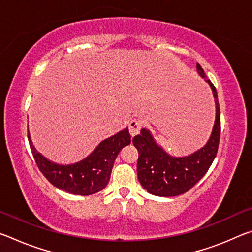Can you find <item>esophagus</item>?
I'll return each instance as SVG.
<instances>
[{"label":"esophagus","instance_id":"34e87169","mask_svg":"<svg viewBox=\"0 0 252 252\" xmlns=\"http://www.w3.org/2000/svg\"><path fill=\"white\" fill-rule=\"evenodd\" d=\"M142 129V122L138 120V119H133L129 122V132L131 136L136 135L140 132V130Z\"/></svg>","mask_w":252,"mask_h":252}]
</instances>
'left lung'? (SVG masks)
I'll return each instance as SVG.
<instances>
[{
	"label": "left lung",
	"mask_w": 252,
	"mask_h": 252,
	"mask_svg": "<svg viewBox=\"0 0 252 252\" xmlns=\"http://www.w3.org/2000/svg\"><path fill=\"white\" fill-rule=\"evenodd\" d=\"M197 70L202 78H206L199 63ZM207 82L215 96L216 121L210 139L203 148L188 157L174 158L158 146L146 129H142L141 133L132 140L139 151L136 164L138 179L149 193L159 197H176L187 192L201 180L215 160L220 140V108L215 85L210 80H207Z\"/></svg>",
	"instance_id": "1"
}]
</instances>
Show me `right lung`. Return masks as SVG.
<instances>
[{"label": "right lung", "mask_w": 252, "mask_h": 252, "mask_svg": "<svg viewBox=\"0 0 252 252\" xmlns=\"http://www.w3.org/2000/svg\"><path fill=\"white\" fill-rule=\"evenodd\" d=\"M37 168L54 187L79 195H90L104 189L110 180L114 160L123 147L131 142L129 130L125 129L102 141L90 156L74 164L61 165L46 160L33 147L28 134Z\"/></svg>", "instance_id": "add662e5"}]
</instances>
